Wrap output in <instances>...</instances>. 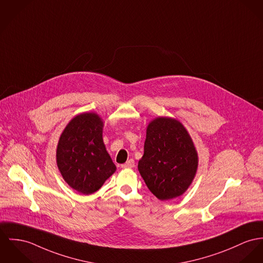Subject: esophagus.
Wrapping results in <instances>:
<instances>
[{"mask_svg":"<svg viewBox=\"0 0 263 263\" xmlns=\"http://www.w3.org/2000/svg\"><path fill=\"white\" fill-rule=\"evenodd\" d=\"M135 166V162L133 159H129L128 161L126 162L125 164H122L121 167L122 168H124V169H127V168H133Z\"/></svg>","mask_w":263,"mask_h":263,"instance_id":"esophagus-1","label":"esophagus"}]
</instances>
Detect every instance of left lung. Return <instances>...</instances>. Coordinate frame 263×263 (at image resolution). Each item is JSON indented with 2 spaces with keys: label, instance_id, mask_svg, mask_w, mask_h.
Segmentation results:
<instances>
[{
  "label": "left lung",
  "instance_id": "1",
  "mask_svg": "<svg viewBox=\"0 0 263 263\" xmlns=\"http://www.w3.org/2000/svg\"><path fill=\"white\" fill-rule=\"evenodd\" d=\"M197 165L195 147L180 122L160 117L148 125L138 170L158 199L182 195L193 180Z\"/></svg>",
  "mask_w": 263,
  "mask_h": 263
}]
</instances>
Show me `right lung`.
<instances>
[{
  "mask_svg": "<svg viewBox=\"0 0 263 263\" xmlns=\"http://www.w3.org/2000/svg\"><path fill=\"white\" fill-rule=\"evenodd\" d=\"M103 122L95 113H83L66 126L57 147V164L64 180L82 194L101 188L116 170L102 138Z\"/></svg>",
  "mask_w": 263,
  "mask_h": 263,
  "instance_id": "add662e5",
  "label": "right lung"
}]
</instances>
